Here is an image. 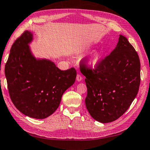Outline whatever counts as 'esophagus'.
Returning a JSON list of instances; mask_svg holds the SVG:
<instances>
[{"label": "esophagus", "instance_id": "obj_1", "mask_svg": "<svg viewBox=\"0 0 150 150\" xmlns=\"http://www.w3.org/2000/svg\"><path fill=\"white\" fill-rule=\"evenodd\" d=\"M81 80H82V76L80 74H77V76H76V80L78 81H81Z\"/></svg>", "mask_w": 150, "mask_h": 150}]
</instances>
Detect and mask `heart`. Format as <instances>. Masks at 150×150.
<instances>
[{
	"instance_id": "obj_1",
	"label": "heart",
	"mask_w": 150,
	"mask_h": 150,
	"mask_svg": "<svg viewBox=\"0 0 150 150\" xmlns=\"http://www.w3.org/2000/svg\"><path fill=\"white\" fill-rule=\"evenodd\" d=\"M102 56L101 52L99 50L94 51L88 58L87 64L91 68H95L97 67L100 61Z\"/></svg>"
}]
</instances>
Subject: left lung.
Here are the masks:
<instances>
[{"label": "left lung", "mask_w": 150, "mask_h": 150, "mask_svg": "<svg viewBox=\"0 0 150 150\" xmlns=\"http://www.w3.org/2000/svg\"><path fill=\"white\" fill-rule=\"evenodd\" d=\"M80 70L86 76V105L93 119L106 123L120 117L137 97L140 83V63L127 39L120 35L116 47L95 70Z\"/></svg>", "instance_id": "left-lung-1"}]
</instances>
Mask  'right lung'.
I'll use <instances>...</instances> for the list:
<instances>
[{"mask_svg": "<svg viewBox=\"0 0 150 150\" xmlns=\"http://www.w3.org/2000/svg\"><path fill=\"white\" fill-rule=\"evenodd\" d=\"M33 35L26 30L14 42L5 65L8 91L14 106L35 119L52 115L76 77L74 68L61 70L50 59L36 58L29 45Z\"/></svg>", "mask_w": 150, "mask_h": 150, "instance_id": "right-lung-1", "label": "right lung"}]
</instances>
